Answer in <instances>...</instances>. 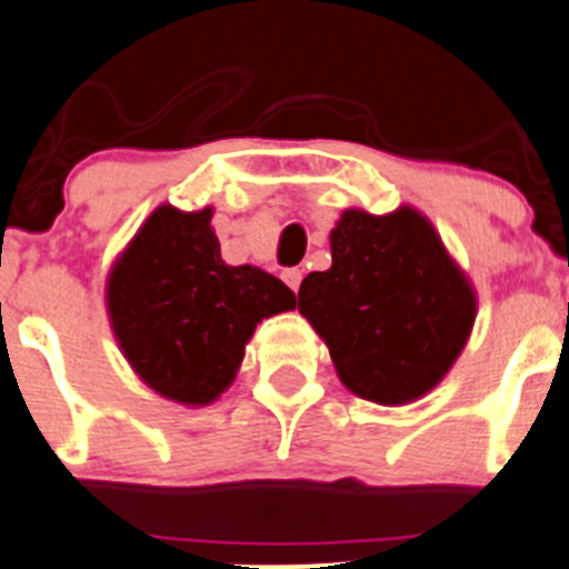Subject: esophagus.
<instances>
[{
	"mask_svg": "<svg viewBox=\"0 0 569 569\" xmlns=\"http://www.w3.org/2000/svg\"><path fill=\"white\" fill-rule=\"evenodd\" d=\"M283 280H286V286H289L291 291H297V289H300V283H302V269H286Z\"/></svg>",
	"mask_w": 569,
	"mask_h": 569,
	"instance_id": "1",
	"label": "esophagus"
}]
</instances>
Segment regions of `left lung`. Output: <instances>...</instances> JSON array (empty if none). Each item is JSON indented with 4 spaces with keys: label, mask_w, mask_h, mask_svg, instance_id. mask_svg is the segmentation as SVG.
<instances>
[{
    "label": "left lung",
    "mask_w": 569,
    "mask_h": 569,
    "mask_svg": "<svg viewBox=\"0 0 569 569\" xmlns=\"http://www.w3.org/2000/svg\"><path fill=\"white\" fill-rule=\"evenodd\" d=\"M333 263L311 272L297 308L328 345L341 383L380 406H406L448 375L476 322V291L433 224L402 206L341 213Z\"/></svg>",
    "instance_id": "obj_1"
}]
</instances>
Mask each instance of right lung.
<instances>
[{
	"label": "right lung",
	"instance_id": "right-lung-1",
	"mask_svg": "<svg viewBox=\"0 0 569 569\" xmlns=\"http://www.w3.org/2000/svg\"><path fill=\"white\" fill-rule=\"evenodd\" d=\"M213 208L161 206L108 274V317L136 375L167 400L208 406L233 383L261 319L297 297L263 269L228 267Z\"/></svg>",
	"mask_w": 569,
	"mask_h": 569
}]
</instances>
